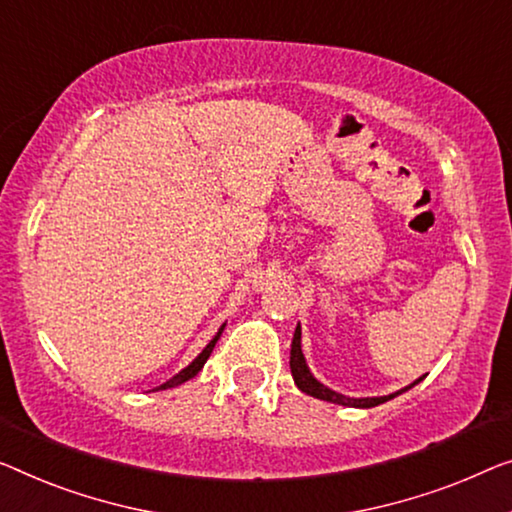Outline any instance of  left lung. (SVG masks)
Here are the masks:
<instances>
[{
  "instance_id": "obj_1",
  "label": "left lung",
  "mask_w": 512,
  "mask_h": 512,
  "mask_svg": "<svg viewBox=\"0 0 512 512\" xmlns=\"http://www.w3.org/2000/svg\"><path fill=\"white\" fill-rule=\"evenodd\" d=\"M289 368H292V377H294V384L301 388L305 395H312V398L317 400H324V402H333V404H342V407H354V409H370V407H377V404H384L388 400L398 398L404 391H409L411 386H416L418 381H423V377H418L414 384L400 388V391H395L391 395H381V398H349V395H342V393H335L333 388L324 386L322 381H319L315 375H312L308 363H305V356L301 352V324H296V331H294V340H292V352H289Z\"/></svg>"
}]
</instances>
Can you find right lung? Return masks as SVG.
Segmentation results:
<instances>
[{"instance_id": "1", "label": "right lung", "mask_w": 512, "mask_h": 512, "mask_svg": "<svg viewBox=\"0 0 512 512\" xmlns=\"http://www.w3.org/2000/svg\"><path fill=\"white\" fill-rule=\"evenodd\" d=\"M223 329H225V324H223V326H220V329H218V333H216V338H213V340L209 342V345L202 349V354H200V356H197L193 363H188V365H186V368H183L181 372H177V375H174L172 379H167V381H165V384H160V386H156V388H154V391H167V388H177V386H181V384H183V381L193 379V377L197 375V372H200V370L204 368V363H207V358L211 356V352H213V347H216V342H218V338H220V333H223Z\"/></svg>"}]
</instances>
